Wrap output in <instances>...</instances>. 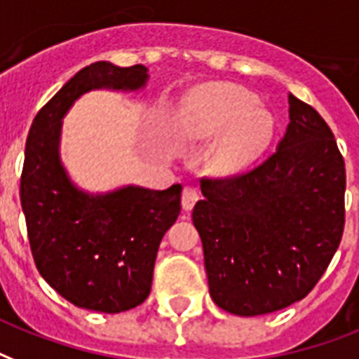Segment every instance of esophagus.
<instances>
[{
	"mask_svg": "<svg viewBox=\"0 0 359 359\" xmlns=\"http://www.w3.org/2000/svg\"><path fill=\"white\" fill-rule=\"evenodd\" d=\"M196 200H198V191L193 187V185H187V187L183 189L182 193V205L185 211L193 210V205L196 204Z\"/></svg>",
	"mask_w": 359,
	"mask_h": 359,
	"instance_id": "obj_1",
	"label": "esophagus"
}]
</instances>
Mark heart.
Segmentation results:
<instances>
[{
    "label": "heart",
    "mask_w": 359,
    "mask_h": 359,
    "mask_svg": "<svg viewBox=\"0 0 359 359\" xmlns=\"http://www.w3.org/2000/svg\"><path fill=\"white\" fill-rule=\"evenodd\" d=\"M257 104V97L238 86H200L182 101L174 127L187 142H205L223 133L211 146L208 166L232 174L251 163L273 135V119Z\"/></svg>",
    "instance_id": "1"
}]
</instances>
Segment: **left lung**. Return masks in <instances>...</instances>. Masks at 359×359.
I'll use <instances>...</instances> for the list:
<instances>
[{"instance_id":"left-lung-1","label":"left lung","mask_w":359,"mask_h":359,"mask_svg":"<svg viewBox=\"0 0 359 359\" xmlns=\"http://www.w3.org/2000/svg\"><path fill=\"white\" fill-rule=\"evenodd\" d=\"M288 104L290 123L262 165L200 180L193 223L210 296L232 315H268L304 299L343 238V155L315 108L292 93Z\"/></svg>"}]
</instances>
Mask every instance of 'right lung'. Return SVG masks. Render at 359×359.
<instances>
[{
    "label": "right lung",
    "mask_w": 359,
    "mask_h": 359,
    "mask_svg": "<svg viewBox=\"0 0 359 359\" xmlns=\"http://www.w3.org/2000/svg\"><path fill=\"white\" fill-rule=\"evenodd\" d=\"M148 79L144 65L95 61L39 110L27 135L20 202L33 260L55 292L82 309L114 315L148 298L161 240L182 210V185L86 193L61 165V119L88 91H136Z\"/></svg>",
    "instance_id": "right-lung-1"
}]
</instances>
